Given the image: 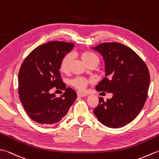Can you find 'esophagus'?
Listing matches in <instances>:
<instances>
[{
  "mask_svg": "<svg viewBox=\"0 0 159 159\" xmlns=\"http://www.w3.org/2000/svg\"><path fill=\"white\" fill-rule=\"evenodd\" d=\"M87 95H88V94L81 93V92H78L77 93V96L79 97H85V96H87Z\"/></svg>",
  "mask_w": 159,
  "mask_h": 159,
  "instance_id": "34e87169",
  "label": "esophagus"
}]
</instances>
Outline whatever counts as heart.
I'll list each match as a JSON object with an SVG mask.
<instances>
[{
  "label": "heart",
  "mask_w": 159,
  "mask_h": 159,
  "mask_svg": "<svg viewBox=\"0 0 159 159\" xmlns=\"http://www.w3.org/2000/svg\"><path fill=\"white\" fill-rule=\"evenodd\" d=\"M81 59L86 65H88L89 63L93 61H98V57L95 54L89 51H85L81 54ZM72 60L73 55L72 53H67V55L64 56L60 63V70L64 73L68 72ZM87 84H88V80L84 79V78L80 77L76 78V79H74L72 81V85L74 87H76V89L80 91L85 90Z\"/></svg>",
  "instance_id": "obj_1"
}]
</instances>
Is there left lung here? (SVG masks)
<instances>
[{"instance_id":"left-lung-1","label":"left lung","mask_w":159,"mask_h":159,"mask_svg":"<svg viewBox=\"0 0 159 159\" xmlns=\"http://www.w3.org/2000/svg\"><path fill=\"white\" fill-rule=\"evenodd\" d=\"M92 48L101 54L105 62V77L96 89L113 93L107 101L99 98L93 113L107 127L124 126L139 115L146 102L149 70L134 50L120 43H102Z\"/></svg>"}]
</instances>
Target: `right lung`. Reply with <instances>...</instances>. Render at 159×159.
I'll return each instance as SVG.
<instances>
[{"label":"right lung","instance_id":"add662e5","mask_svg":"<svg viewBox=\"0 0 159 159\" xmlns=\"http://www.w3.org/2000/svg\"><path fill=\"white\" fill-rule=\"evenodd\" d=\"M73 43L53 41L39 46L24 60L18 74L20 102L31 120L42 125L59 122L76 99L73 89L66 88L59 66L61 61L74 48ZM52 88L65 90L58 98Z\"/></svg>","mask_w":159,"mask_h":159}]
</instances>
